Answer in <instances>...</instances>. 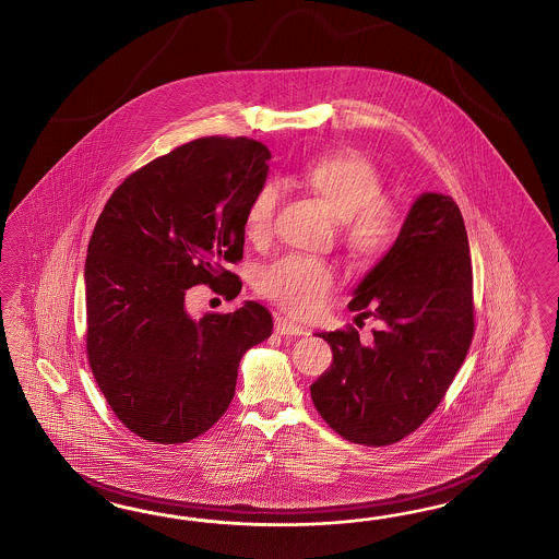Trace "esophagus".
<instances>
[{"label": "esophagus", "mask_w": 559, "mask_h": 559, "mask_svg": "<svg viewBox=\"0 0 559 559\" xmlns=\"http://www.w3.org/2000/svg\"><path fill=\"white\" fill-rule=\"evenodd\" d=\"M274 331L276 335H286V337H300V335H307V329L299 328L286 319H276L274 321Z\"/></svg>", "instance_id": "obj_1"}]
</instances>
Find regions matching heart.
I'll return each instance as SVG.
<instances>
[{"label": "heart", "instance_id": "heart-1", "mask_svg": "<svg viewBox=\"0 0 559 559\" xmlns=\"http://www.w3.org/2000/svg\"><path fill=\"white\" fill-rule=\"evenodd\" d=\"M297 183L341 219L345 245L364 262H378L397 245L404 218L385 200L378 167L357 151H329L314 155L297 174ZM278 190L262 183L245 205L242 226L248 240L264 242L274 230ZM264 299L295 319H317L337 290V273L323 260L290 254L264 266L257 276Z\"/></svg>", "mask_w": 559, "mask_h": 559}]
</instances>
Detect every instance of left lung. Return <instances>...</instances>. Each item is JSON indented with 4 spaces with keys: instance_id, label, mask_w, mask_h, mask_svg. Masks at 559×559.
I'll return each mask as SVG.
<instances>
[{
    "instance_id": "left-lung-1",
    "label": "left lung",
    "mask_w": 559,
    "mask_h": 559,
    "mask_svg": "<svg viewBox=\"0 0 559 559\" xmlns=\"http://www.w3.org/2000/svg\"><path fill=\"white\" fill-rule=\"evenodd\" d=\"M376 319L371 343L354 325L319 333L331 368L311 385L314 408L345 440L388 447L438 408L475 333L473 264L463 214L442 193H423L388 257L349 302Z\"/></svg>"
}]
</instances>
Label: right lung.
<instances>
[{
    "instance_id": "obj_1",
    "label": "right lung",
    "mask_w": 559,
    "mask_h": 559,
    "mask_svg": "<svg viewBox=\"0 0 559 559\" xmlns=\"http://www.w3.org/2000/svg\"><path fill=\"white\" fill-rule=\"evenodd\" d=\"M271 151L248 136H200L139 167L96 219L84 266L86 357L115 416L143 440L181 444L230 406L242 355L273 333L248 300L186 311L191 286L236 299L245 205Z\"/></svg>"
}]
</instances>
